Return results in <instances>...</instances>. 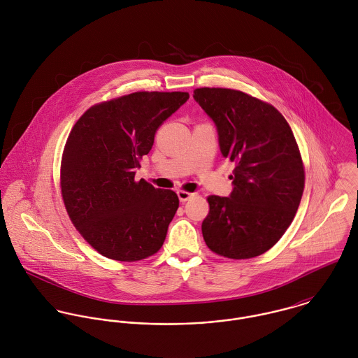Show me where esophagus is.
<instances>
[{
	"mask_svg": "<svg viewBox=\"0 0 358 358\" xmlns=\"http://www.w3.org/2000/svg\"><path fill=\"white\" fill-rule=\"evenodd\" d=\"M194 194L193 193H189V192H185V190H179L178 192V197L180 200V203H185V201H189Z\"/></svg>",
	"mask_w": 358,
	"mask_h": 358,
	"instance_id": "34e87169",
	"label": "esophagus"
}]
</instances>
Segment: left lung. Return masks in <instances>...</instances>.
Instances as JSON below:
<instances>
[{
  "label": "left lung",
  "instance_id": "1",
  "mask_svg": "<svg viewBox=\"0 0 358 358\" xmlns=\"http://www.w3.org/2000/svg\"><path fill=\"white\" fill-rule=\"evenodd\" d=\"M193 98L216 127L220 153L236 164L230 196L208 197L205 244L230 259L262 255L289 227L303 194L294 132L275 107L241 91L199 88Z\"/></svg>",
  "mask_w": 358,
  "mask_h": 358
}]
</instances>
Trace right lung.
<instances>
[{
	"label": "right lung",
	"instance_id": "add662e5",
	"mask_svg": "<svg viewBox=\"0 0 358 358\" xmlns=\"http://www.w3.org/2000/svg\"><path fill=\"white\" fill-rule=\"evenodd\" d=\"M187 99V92H135L91 107L73 127L62 196L76 229L103 256L135 262L162 247L179 199L135 173L158 127Z\"/></svg>",
	"mask_w": 358,
	"mask_h": 358
}]
</instances>
